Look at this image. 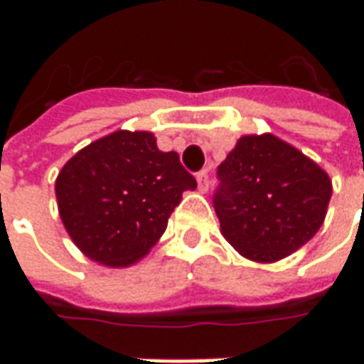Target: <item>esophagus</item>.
Masks as SVG:
<instances>
[{
  "label": "esophagus",
  "mask_w": 364,
  "mask_h": 364,
  "mask_svg": "<svg viewBox=\"0 0 364 364\" xmlns=\"http://www.w3.org/2000/svg\"><path fill=\"white\" fill-rule=\"evenodd\" d=\"M197 183H198V191H200V193H206L208 187H210V177H208V171H200V173H197Z\"/></svg>",
  "instance_id": "esophagus-1"
}]
</instances>
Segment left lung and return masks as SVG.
I'll return each mask as SVG.
<instances>
[{"label":"left lung","mask_w":364,"mask_h":364,"mask_svg":"<svg viewBox=\"0 0 364 364\" xmlns=\"http://www.w3.org/2000/svg\"><path fill=\"white\" fill-rule=\"evenodd\" d=\"M216 175L213 205L222 234L247 259H282L323 224L328 173L277 136L240 138Z\"/></svg>","instance_id":"1"}]
</instances>
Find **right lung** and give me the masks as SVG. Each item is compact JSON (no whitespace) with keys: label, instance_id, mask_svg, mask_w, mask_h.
Returning <instances> with one entry per match:
<instances>
[{"label":"right lung","instance_id":"1","mask_svg":"<svg viewBox=\"0 0 364 364\" xmlns=\"http://www.w3.org/2000/svg\"><path fill=\"white\" fill-rule=\"evenodd\" d=\"M197 179L150 132L119 130L90 144L62 167L56 198L62 222L90 259L124 267L166 232L183 191Z\"/></svg>","mask_w":364,"mask_h":364}]
</instances>
